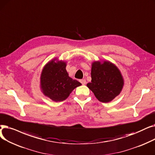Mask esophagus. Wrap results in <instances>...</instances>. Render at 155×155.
Returning <instances> with one entry per match:
<instances>
[{
    "label": "esophagus",
    "instance_id": "34e87169",
    "mask_svg": "<svg viewBox=\"0 0 155 155\" xmlns=\"http://www.w3.org/2000/svg\"><path fill=\"white\" fill-rule=\"evenodd\" d=\"M80 82L81 83V84H83V85H84L86 83V79H81L80 80Z\"/></svg>",
    "mask_w": 155,
    "mask_h": 155
}]
</instances>
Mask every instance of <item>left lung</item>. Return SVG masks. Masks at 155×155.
Wrapping results in <instances>:
<instances>
[{
    "label": "left lung",
    "mask_w": 155,
    "mask_h": 155,
    "mask_svg": "<svg viewBox=\"0 0 155 155\" xmlns=\"http://www.w3.org/2000/svg\"><path fill=\"white\" fill-rule=\"evenodd\" d=\"M91 81L87 86L101 102L108 103L119 95L124 85L119 69L108 61H96L91 64Z\"/></svg>",
    "instance_id": "8db88e82"
}]
</instances>
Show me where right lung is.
Instances as JSON below:
<instances>
[{
	"instance_id": "obj_1",
	"label": "right lung",
	"mask_w": 155,
	"mask_h": 155,
	"mask_svg": "<svg viewBox=\"0 0 155 155\" xmlns=\"http://www.w3.org/2000/svg\"><path fill=\"white\" fill-rule=\"evenodd\" d=\"M66 66L67 62L59 61L55 57L44 65L41 73V91L55 102L67 99L76 87L81 85L77 80L69 76Z\"/></svg>"
}]
</instances>
